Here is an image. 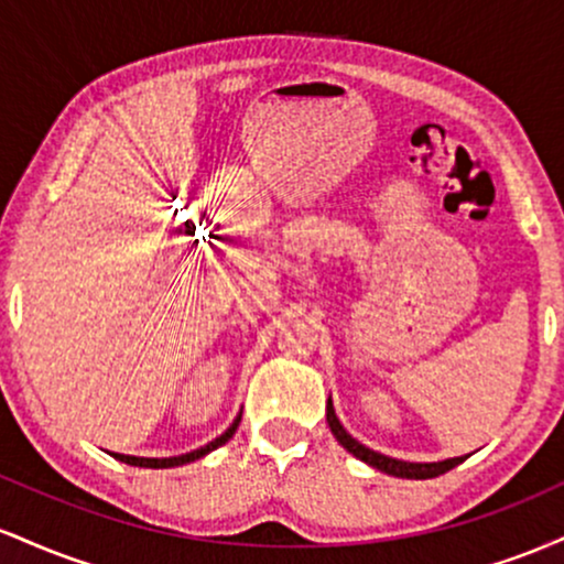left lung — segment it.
I'll use <instances>...</instances> for the list:
<instances>
[{
	"label": "left lung",
	"instance_id": "obj_1",
	"mask_svg": "<svg viewBox=\"0 0 564 564\" xmlns=\"http://www.w3.org/2000/svg\"><path fill=\"white\" fill-rule=\"evenodd\" d=\"M326 422H328V426H332V435L339 440L341 448L352 453V456L360 458V462H366L368 467L384 471V475H392V477H405V480H430V477L445 475L448 469L458 467V464L467 458V456H456V458H445V462L422 464V462H403V458H392V456H384V453H379V451H371L368 445L358 443V440H355L345 430V426H341L339 416H336V411H334L332 398H328V403H326Z\"/></svg>",
	"mask_w": 564,
	"mask_h": 564
}]
</instances>
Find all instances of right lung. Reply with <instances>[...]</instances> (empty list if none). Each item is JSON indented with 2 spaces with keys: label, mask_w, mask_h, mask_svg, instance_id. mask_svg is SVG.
Returning a JSON list of instances; mask_svg holds the SVG:
<instances>
[{
  "label": "right lung",
  "mask_w": 564,
  "mask_h": 564,
  "mask_svg": "<svg viewBox=\"0 0 564 564\" xmlns=\"http://www.w3.org/2000/svg\"><path fill=\"white\" fill-rule=\"evenodd\" d=\"M238 422H241V413H238L236 419H232V424L228 426V430L223 432V435L212 440V443L200 445V448L191 451V453H183V456H170V458H142V456H127V453H111L113 458H119V462L129 464V467H145V469H170V467H183V464H191V462H198V458H204L206 453L217 451L219 445H225L228 440L236 435L238 430Z\"/></svg>",
  "instance_id": "obj_1"
}]
</instances>
